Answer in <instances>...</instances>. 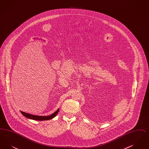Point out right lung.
I'll return each instance as SVG.
<instances>
[{
  "instance_id": "add662e5",
  "label": "right lung",
  "mask_w": 149,
  "mask_h": 149,
  "mask_svg": "<svg viewBox=\"0 0 149 149\" xmlns=\"http://www.w3.org/2000/svg\"><path fill=\"white\" fill-rule=\"evenodd\" d=\"M59 111V109H58L56 112H55L54 113L52 114L50 116H36V115H33V114H31L27 113L26 112L21 111V113L26 118H29V119H31V120H49L51 119H52L53 118H54L57 115V113Z\"/></svg>"
}]
</instances>
